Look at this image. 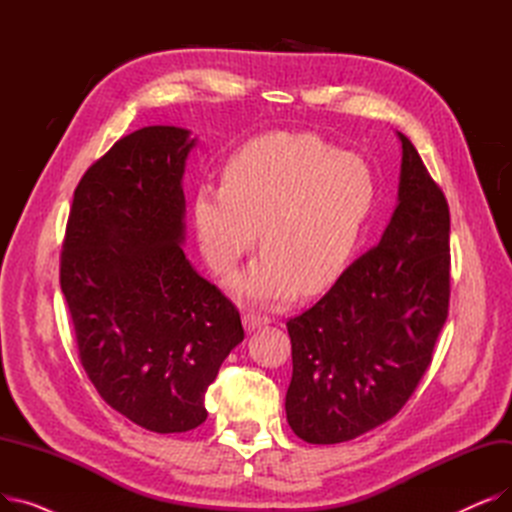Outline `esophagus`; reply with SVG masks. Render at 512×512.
Returning <instances> with one entry per match:
<instances>
[{"mask_svg": "<svg viewBox=\"0 0 512 512\" xmlns=\"http://www.w3.org/2000/svg\"><path fill=\"white\" fill-rule=\"evenodd\" d=\"M242 324H245L247 332H255V330L270 324V319L263 315H257V313H245V317H242Z\"/></svg>", "mask_w": 512, "mask_h": 512, "instance_id": "obj_1", "label": "esophagus"}]
</instances>
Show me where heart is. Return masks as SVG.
I'll return each mask as SVG.
<instances>
[{
    "instance_id": "heart-1",
    "label": "heart",
    "mask_w": 512,
    "mask_h": 512,
    "mask_svg": "<svg viewBox=\"0 0 512 512\" xmlns=\"http://www.w3.org/2000/svg\"><path fill=\"white\" fill-rule=\"evenodd\" d=\"M378 184L367 161L313 132H267L242 143L224 164L222 186L193 199L199 247L226 276L259 234L261 257L230 282L236 297L280 303L297 290L332 286L355 255ZM258 232L255 233L254 230Z\"/></svg>"
}]
</instances>
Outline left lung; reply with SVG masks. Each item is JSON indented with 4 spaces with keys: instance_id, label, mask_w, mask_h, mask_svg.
<instances>
[{
    "instance_id": "obj_1",
    "label": "left lung",
    "mask_w": 512,
    "mask_h": 512,
    "mask_svg": "<svg viewBox=\"0 0 512 512\" xmlns=\"http://www.w3.org/2000/svg\"><path fill=\"white\" fill-rule=\"evenodd\" d=\"M398 139V205L380 245L286 321V419L309 444L348 442L392 419L432 363L448 317V203L413 143Z\"/></svg>"
}]
</instances>
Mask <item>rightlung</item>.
<instances>
[{
  "label": "right lung",
  "instance_id": "right-lung-1",
  "mask_svg": "<svg viewBox=\"0 0 512 512\" xmlns=\"http://www.w3.org/2000/svg\"><path fill=\"white\" fill-rule=\"evenodd\" d=\"M188 130L145 126L80 178L60 257L78 359L99 396L155 434L207 419L205 392L245 338L240 313L188 263Z\"/></svg>",
  "mask_w": 512,
  "mask_h": 512
}]
</instances>
